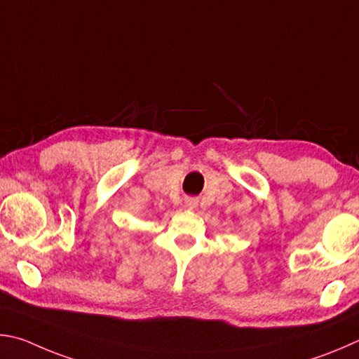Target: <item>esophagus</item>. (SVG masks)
Masks as SVG:
<instances>
[{
  "label": "esophagus",
  "mask_w": 359,
  "mask_h": 359,
  "mask_svg": "<svg viewBox=\"0 0 359 359\" xmlns=\"http://www.w3.org/2000/svg\"><path fill=\"white\" fill-rule=\"evenodd\" d=\"M184 206H186L187 210H194V208H196V206H197V202H196V200H194V198H187Z\"/></svg>",
  "instance_id": "1"
}]
</instances>
